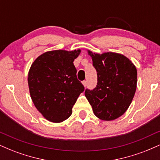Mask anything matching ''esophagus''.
Wrapping results in <instances>:
<instances>
[{
  "mask_svg": "<svg viewBox=\"0 0 160 160\" xmlns=\"http://www.w3.org/2000/svg\"><path fill=\"white\" fill-rule=\"evenodd\" d=\"M82 85H83L86 87V86H87V82H86V81H82Z\"/></svg>",
  "mask_w": 160,
  "mask_h": 160,
  "instance_id": "1",
  "label": "esophagus"
}]
</instances>
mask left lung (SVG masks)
<instances>
[{
  "mask_svg": "<svg viewBox=\"0 0 160 160\" xmlns=\"http://www.w3.org/2000/svg\"><path fill=\"white\" fill-rule=\"evenodd\" d=\"M87 52L97 71L98 82L93 90L86 89L85 95L98 118L113 120L123 114L132 103L137 87V69L120 53Z\"/></svg>",
  "mask_w": 160,
  "mask_h": 160,
  "instance_id": "8db88e82",
  "label": "left lung"
}]
</instances>
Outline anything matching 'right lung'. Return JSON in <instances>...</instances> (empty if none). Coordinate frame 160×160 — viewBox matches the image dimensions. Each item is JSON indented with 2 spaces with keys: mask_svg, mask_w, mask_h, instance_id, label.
<instances>
[{
  "mask_svg": "<svg viewBox=\"0 0 160 160\" xmlns=\"http://www.w3.org/2000/svg\"><path fill=\"white\" fill-rule=\"evenodd\" d=\"M80 52V49L48 51L38 56L29 69L31 98L38 111L50 122L58 123L67 120L84 91L74 65Z\"/></svg>",
  "mask_w": 160,
  "mask_h": 160,
  "instance_id": "1",
  "label": "right lung"
}]
</instances>
